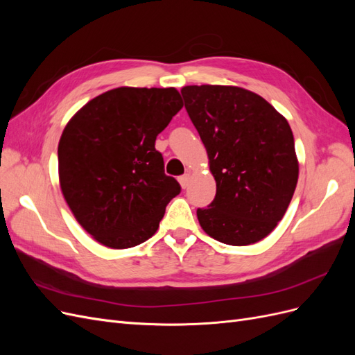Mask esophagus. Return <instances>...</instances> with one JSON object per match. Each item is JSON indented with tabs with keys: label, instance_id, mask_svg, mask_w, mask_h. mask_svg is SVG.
<instances>
[{
	"label": "esophagus",
	"instance_id": "esophagus-1",
	"mask_svg": "<svg viewBox=\"0 0 355 355\" xmlns=\"http://www.w3.org/2000/svg\"><path fill=\"white\" fill-rule=\"evenodd\" d=\"M179 182H180V185H182V188H187L188 187V184H189V175H184V176H180L179 178Z\"/></svg>",
	"mask_w": 355,
	"mask_h": 355
}]
</instances>
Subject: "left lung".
<instances>
[{"mask_svg":"<svg viewBox=\"0 0 355 355\" xmlns=\"http://www.w3.org/2000/svg\"><path fill=\"white\" fill-rule=\"evenodd\" d=\"M185 108L206 146L216 197L197 218L223 244L271 234L292 201L299 163L286 118L259 94L235 85H187Z\"/></svg>","mask_w":355,"mask_h":355,"instance_id":"1","label":"left lung"}]
</instances>
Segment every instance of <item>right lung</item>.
I'll use <instances>...</instances> for the list:
<instances>
[{"label":"right lung","instance_id":"obj_1","mask_svg":"<svg viewBox=\"0 0 355 355\" xmlns=\"http://www.w3.org/2000/svg\"><path fill=\"white\" fill-rule=\"evenodd\" d=\"M184 106L179 92L118 87L75 114L59 146L62 194L81 227L111 249L151 239L180 192L155 139Z\"/></svg>","mask_w":355,"mask_h":355}]
</instances>
